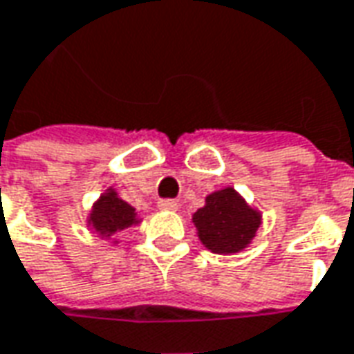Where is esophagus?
I'll return each mask as SVG.
<instances>
[{
    "mask_svg": "<svg viewBox=\"0 0 354 354\" xmlns=\"http://www.w3.org/2000/svg\"><path fill=\"white\" fill-rule=\"evenodd\" d=\"M158 207L162 212H177L179 209V202L177 200H160L158 202Z\"/></svg>",
    "mask_w": 354,
    "mask_h": 354,
    "instance_id": "obj_1",
    "label": "esophagus"
}]
</instances>
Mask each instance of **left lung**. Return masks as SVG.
I'll list each match as a JSON object with an SVG mask.
<instances>
[{
    "label": "left lung",
    "instance_id": "1",
    "mask_svg": "<svg viewBox=\"0 0 354 354\" xmlns=\"http://www.w3.org/2000/svg\"><path fill=\"white\" fill-rule=\"evenodd\" d=\"M263 215L245 202L234 187H225L205 196L204 207L192 215L198 240L213 253L244 252L261 227Z\"/></svg>",
    "mask_w": 354,
    "mask_h": 354
}]
</instances>
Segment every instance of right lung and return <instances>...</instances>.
Returning a JSON list of instances; mask_svg holds the SVG:
<instances>
[{"instance_id":"right-lung-1","label":"right lung","mask_w":354,"mask_h":354,"mask_svg":"<svg viewBox=\"0 0 354 354\" xmlns=\"http://www.w3.org/2000/svg\"><path fill=\"white\" fill-rule=\"evenodd\" d=\"M142 219L139 212L120 198L116 189H109L93 202L91 209L87 213V229L95 232L102 240H112V244H118V236L124 230L137 227Z\"/></svg>"}]
</instances>
